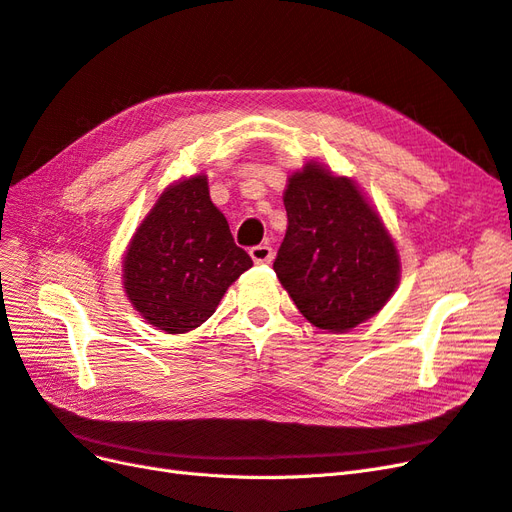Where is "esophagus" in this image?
Returning a JSON list of instances; mask_svg holds the SVG:
<instances>
[{"label": "esophagus", "mask_w": 512, "mask_h": 512, "mask_svg": "<svg viewBox=\"0 0 512 512\" xmlns=\"http://www.w3.org/2000/svg\"><path fill=\"white\" fill-rule=\"evenodd\" d=\"M250 256L254 262H258V265H267V262L273 260V247L269 243L254 245L250 250Z\"/></svg>", "instance_id": "obj_1"}]
</instances>
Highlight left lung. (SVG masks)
<instances>
[{
	"mask_svg": "<svg viewBox=\"0 0 512 512\" xmlns=\"http://www.w3.org/2000/svg\"><path fill=\"white\" fill-rule=\"evenodd\" d=\"M286 237L273 269L299 312L344 333L378 314L399 282L397 247L346 177L309 162L284 192Z\"/></svg>",
	"mask_w": 512,
	"mask_h": 512,
	"instance_id": "8db88e82",
	"label": "left lung"
}]
</instances>
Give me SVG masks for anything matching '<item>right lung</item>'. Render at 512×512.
Returning a JSON list of instances; mask_svg holds the SVG:
<instances>
[{
    "instance_id": "add662e5",
    "label": "right lung",
    "mask_w": 512,
    "mask_h": 512,
    "mask_svg": "<svg viewBox=\"0 0 512 512\" xmlns=\"http://www.w3.org/2000/svg\"><path fill=\"white\" fill-rule=\"evenodd\" d=\"M252 267L211 203L205 175L166 188L123 258V286L153 327L188 333L209 320L226 288Z\"/></svg>"
}]
</instances>
